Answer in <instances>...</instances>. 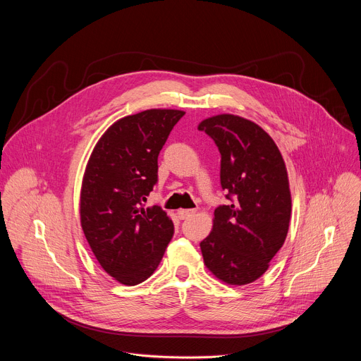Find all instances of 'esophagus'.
<instances>
[{
    "label": "esophagus",
    "instance_id": "obj_1",
    "mask_svg": "<svg viewBox=\"0 0 361 361\" xmlns=\"http://www.w3.org/2000/svg\"><path fill=\"white\" fill-rule=\"evenodd\" d=\"M194 213H195V210H178V212H177V216H178V219L185 220V219L191 217Z\"/></svg>",
    "mask_w": 361,
    "mask_h": 361
}]
</instances>
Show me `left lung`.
I'll list each match as a JSON object with an SVG mask.
<instances>
[{
	"mask_svg": "<svg viewBox=\"0 0 361 361\" xmlns=\"http://www.w3.org/2000/svg\"><path fill=\"white\" fill-rule=\"evenodd\" d=\"M198 130L219 147L220 181L230 200L216 209L213 230L200 243L204 264L226 284L244 286L267 271L286 241L291 219L287 169L274 140L247 118L219 114L202 120Z\"/></svg>",
	"mask_w": 361,
	"mask_h": 361,
	"instance_id": "obj_1",
	"label": "left lung"
}]
</instances>
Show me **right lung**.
I'll return each instance as SVG.
<instances>
[{"mask_svg":"<svg viewBox=\"0 0 361 361\" xmlns=\"http://www.w3.org/2000/svg\"><path fill=\"white\" fill-rule=\"evenodd\" d=\"M180 110L151 109L116 121L95 144L81 184L80 217L97 262L126 286L159 267L174 224L159 207H144L157 183L159 154Z\"/></svg>","mask_w":361,"mask_h":361,"instance_id":"obj_1","label":"right lung"}]
</instances>
